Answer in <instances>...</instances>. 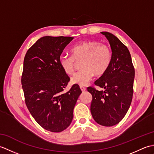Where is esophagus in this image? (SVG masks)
Instances as JSON below:
<instances>
[{
  "instance_id": "obj_1",
  "label": "esophagus",
  "mask_w": 154,
  "mask_h": 154,
  "mask_svg": "<svg viewBox=\"0 0 154 154\" xmlns=\"http://www.w3.org/2000/svg\"><path fill=\"white\" fill-rule=\"evenodd\" d=\"M80 89H81V91H83V92H84V91L86 90V88L85 87H83V86H80Z\"/></svg>"
}]
</instances>
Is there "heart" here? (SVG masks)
<instances>
[{
    "label": "heart",
    "mask_w": 154,
    "mask_h": 154,
    "mask_svg": "<svg viewBox=\"0 0 154 154\" xmlns=\"http://www.w3.org/2000/svg\"><path fill=\"white\" fill-rule=\"evenodd\" d=\"M71 56L61 55L59 63L62 69L68 75L74 73L76 61H81L82 68L71 78V82L79 85H86L94 75H103L109 69L112 52L107 45L94 40H87L73 45L70 50Z\"/></svg>",
    "instance_id": "obj_1"
}]
</instances>
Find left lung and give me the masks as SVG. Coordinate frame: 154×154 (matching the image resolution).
<instances>
[{
    "instance_id": "8db88e82",
    "label": "left lung",
    "mask_w": 154,
    "mask_h": 154,
    "mask_svg": "<svg viewBox=\"0 0 154 154\" xmlns=\"http://www.w3.org/2000/svg\"><path fill=\"white\" fill-rule=\"evenodd\" d=\"M101 33L109 42L112 60L107 71L94 82L104 91L93 87L87 91L93 97L91 112L94 120L102 126H112L122 120L131 104L135 70L126 45L112 34Z\"/></svg>"
}]
</instances>
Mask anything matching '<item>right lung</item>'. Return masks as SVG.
I'll use <instances>...</instances> for the list:
<instances>
[{
	"instance_id": "add662e5",
	"label": "right lung",
	"mask_w": 154,
	"mask_h": 154,
	"mask_svg": "<svg viewBox=\"0 0 154 154\" xmlns=\"http://www.w3.org/2000/svg\"><path fill=\"white\" fill-rule=\"evenodd\" d=\"M73 39L42 37L28 49L24 60L21 83L26 105L35 120L52 132H60L70 125L82 93L77 84L63 92L70 78L62 69L59 59Z\"/></svg>"
}]
</instances>
